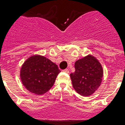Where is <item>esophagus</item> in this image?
<instances>
[{
  "label": "esophagus",
  "mask_w": 125,
  "mask_h": 125,
  "mask_svg": "<svg viewBox=\"0 0 125 125\" xmlns=\"http://www.w3.org/2000/svg\"><path fill=\"white\" fill-rule=\"evenodd\" d=\"M63 72L65 73H69V69H65V70H63Z\"/></svg>",
  "instance_id": "1"
}]
</instances>
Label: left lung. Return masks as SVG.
I'll return each instance as SVG.
<instances>
[{
    "instance_id": "1",
    "label": "left lung",
    "mask_w": 125,
    "mask_h": 125,
    "mask_svg": "<svg viewBox=\"0 0 125 125\" xmlns=\"http://www.w3.org/2000/svg\"><path fill=\"white\" fill-rule=\"evenodd\" d=\"M74 67V73L70 74L73 88L82 96L91 95L103 80L102 65L95 56L89 54L76 61Z\"/></svg>"
}]
</instances>
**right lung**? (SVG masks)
<instances>
[{"label": "right lung", "mask_w": 125, "mask_h": 125, "mask_svg": "<svg viewBox=\"0 0 125 125\" xmlns=\"http://www.w3.org/2000/svg\"><path fill=\"white\" fill-rule=\"evenodd\" d=\"M58 67L41 55H33L26 59L20 71L22 83L28 91L43 95L49 91L60 73Z\"/></svg>", "instance_id": "obj_1"}]
</instances>
